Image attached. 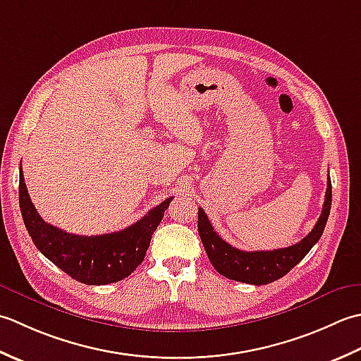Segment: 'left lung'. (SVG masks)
<instances>
[{"instance_id":"1","label":"left lung","mask_w":361,"mask_h":361,"mask_svg":"<svg viewBox=\"0 0 361 361\" xmlns=\"http://www.w3.org/2000/svg\"><path fill=\"white\" fill-rule=\"evenodd\" d=\"M330 205H332V182L329 178L322 213L312 232L296 245L274 249V251L247 252L231 246L215 232L202 209L197 210V231L209 260L219 274L243 283L267 285L290 273L319 241L327 223Z\"/></svg>"}]
</instances>
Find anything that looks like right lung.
Segmentation results:
<instances>
[{
    "label": "right lung",
    "mask_w": 361,
    "mask_h": 361,
    "mask_svg": "<svg viewBox=\"0 0 361 361\" xmlns=\"http://www.w3.org/2000/svg\"><path fill=\"white\" fill-rule=\"evenodd\" d=\"M18 200L26 229L48 260L80 283L107 285L128 277L143 262L152 233L173 197L160 202L126 229L97 237L68 233L43 221L29 197L21 170Z\"/></svg>",
    "instance_id": "right-lung-1"
}]
</instances>
